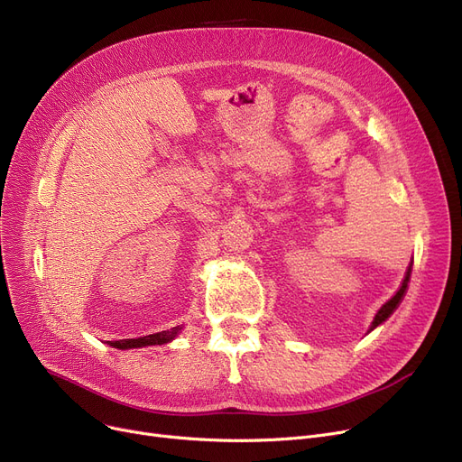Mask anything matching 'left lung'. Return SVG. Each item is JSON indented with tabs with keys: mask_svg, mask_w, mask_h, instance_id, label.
I'll return each mask as SVG.
<instances>
[{
	"mask_svg": "<svg viewBox=\"0 0 462 462\" xmlns=\"http://www.w3.org/2000/svg\"><path fill=\"white\" fill-rule=\"evenodd\" d=\"M411 268H414V262H410L408 263V270H406V275H404V279H402V284H401V288L397 290V294L390 300V301H385L380 309H378V312L374 314V319H373V322H371V328H369V331L367 333H371L373 329H376L378 326H382L387 319L392 317V314L397 310V307L401 305V301L404 300V296H406V290H408V282H410V275H411Z\"/></svg>",
	"mask_w": 462,
	"mask_h": 462,
	"instance_id": "8db88e82",
	"label": "left lung"
}]
</instances>
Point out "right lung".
<instances>
[{"label": "right lung", "instance_id": "add662e5", "mask_svg": "<svg viewBox=\"0 0 462 462\" xmlns=\"http://www.w3.org/2000/svg\"><path fill=\"white\" fill-rule=\"evenodd\" d=\"M183 326H176L172 329L159 331L153 335H145L140 338H121V341H106L108 346L117 348V350H131V348H143V346H155V345H166L172 343L174 338L181 333Z\"/></svg>", "mask_w": 462, "mask_h": 462}]
</instances>
